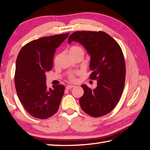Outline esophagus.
I'll return each mask as SVG.
<instances>
[{"mask_svg": "<svg viewBox=\"0 0 150 150\" xmlns=\"http://www.w3.org/2000/svg\"><path fill=\"white\" fill-rule=\"evenodd\" d=\"M75 86H74V85H67V86H66V89H72V88H73V87H74Z\"/></svg>", "mask_w": 150, "mask_h": 150, "instance_id": "esophagus-1", "label": "esophagus"}]
</instances>
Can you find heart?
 <instances>
[{"instance_id": "obj_1", "label": "heart", "mask_w": 150, "mask_h": 150, "mask_svg": "<svg viewBox=\"0 0 150 150\" xmlns=\"http://www.w3.org/2000/svg\"><path fill=\"white\" fill-rule=\"evenodd\" d=\"M69 53H81V54H82L83 55L84 51L80 46H72L71 47H70V50H69ZM69 78H70V80H74V75H73V74L70 75Z\"/></svg>"}]
</instances>
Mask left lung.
Here are the masks:
<instances>
[{
	"instance_id": "obj_1",
	"label": "left lung",
	"mask_w": 150,
	"mask_h": 150,
	"mask_svg": "<svg viewBox=\"0 0 150 150\" xmlns=\"http://www.w3.org/2000/svg\"><path fill=\"white\" fill-rule=\"evenodd\" d=\"M73 41L82 45L90 55L89 77L97 80V86L93 90L81 85L84 93L79 100L80 106L91 116H103L115 108L123 91L125 64L122 50L103 31H76L68 40L69 44Z\"/></svg>"
}]
</instances>
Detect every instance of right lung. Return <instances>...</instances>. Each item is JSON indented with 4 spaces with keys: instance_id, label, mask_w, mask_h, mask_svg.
<instances>
[{
    "instance_id": "add662e5",
    "label": "right lung",
    "mask_w": 150,
    "mask_h": 150,
    "mask_svg": "<svg viewBox=\"0 0 150 150\" xmlns=\"http://www.w3.org/2000/svg\"><path fill=\"white\" fill-rule=\"evenodd\" d=\"M69 33L45 36L22 47L16 63L15 86L25 110L32 116L46 119L57 112L64 91L63 85L46 86V72L52 70L56 49Z\"/></svg>"
}]
</instances>
